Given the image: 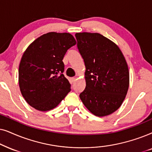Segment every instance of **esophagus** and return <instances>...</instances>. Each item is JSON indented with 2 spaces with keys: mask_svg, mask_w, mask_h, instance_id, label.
I'll return each mask as SVG.
<instances>
[{
  "mask_svg": "<svg viewBox=\"0 0 152 152\" xmlns=\"http://www.w3.org/2000/svg\"><path fill=\"white\" fill-rule=\"evenodd\" d=\"M76 78H75V77H73V78H71V80H72V83H74V82L76 81Z\"/></svg>",
  "mask_w": 152,
  "mask_h": 152,
  "instance_id": "esophagus-1",
  "label": "esophagus"
}]
</instances>
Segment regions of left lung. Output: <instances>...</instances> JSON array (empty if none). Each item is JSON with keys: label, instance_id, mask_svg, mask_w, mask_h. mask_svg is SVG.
I'll return each instance as SVG.
<instances>
[{"label": "left lung", "instance_id": "left-lung-1", "mask_svg": "<svg viewBox=\"0 0 152 152\" xmlns=\"http://www.w3.org/2000/svg\"><path fill=\"white\" fill-rule=\"evenodd\" d=\"M86 66V86L80 94L85 106L98 117L110 115L122 105L129 86V72L120 48L99 33H76Z\"/></svg>", "mask_w": 152, "mask_h": 152}]
</instances>
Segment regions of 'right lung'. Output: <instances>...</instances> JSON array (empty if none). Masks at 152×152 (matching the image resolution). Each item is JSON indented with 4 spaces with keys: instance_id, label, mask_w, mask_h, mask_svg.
<instances>
[{
    "instance_id": "add662e5",
    "label": "right lung",
    "mask_w": 152,
    "mask_h": 152,
    "mask_svg": "<svg viewBox=\"0 0 152 152\" xmlns=\"http://www.w3.org/2000/svg\"><path fill=\"white\" fill-rule=\"evenodd\" d=\"M76 44L69 33L51 32L40 36L27 48L19 68V83L23 98L40 111L56 108L70 92L62 73L63 58Z\"/></svg>"
}]
</instances>
